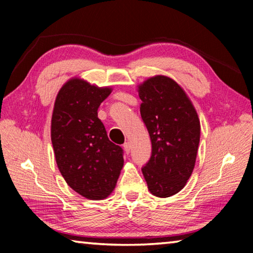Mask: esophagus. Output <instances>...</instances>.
<instances>
[{"label": "esophagus", "mask_w": 253, "mask_h": 253, "mask_svg": "<svg viewBox=\"0 0 253 253\" xmlns=\"http://www.w3.org/2000/svg\"><path fill=\"white\" fill-rule=\"evenodd\" d=\"M124 149H125L126 154H129V152H130V144L129 143L124 144Z\"/></svg>", "instance_id": "esophagus-1"}]
</instances>
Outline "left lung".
Returning a JSON list of instances; mask_svg holds the SVG:
<instances>
[{
  "instance_id": "8db88e82",
  "label": "left lung",
  "mask_w": 253,
  "mask_h": 253,
  "mask_svg": "<svg viewBox=\"0 0 253 253\" xmlns=\"http://www.w3.org/2000/svg\"><path fill=\"white\" fill-rule=\"evenodd\" d=\"M140 116L152 140V155L142 168L148 190L169 198L185 186L200 143V121L192 102L173 79L156 76L139 87Z\"/></svg>"
}]
</instances>
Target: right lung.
Here are the masks:
<instances>
[{
    "mask_svg": "<svg viewBox=\"0 0 253 253\" xmlns=\"http://www.w3.org/2000/svg\"><path fill=\"white\" fill-rule=\"evenodd\" d=\"M110 92V88L71 79L54 102L51 140L55 161L68 185L85 199H106L124 165L123 148L110 142L98 118V108Z\"/></svg>",
    "mask_w": 253,
    "mask_h": 253,
    "instance_id": "1",
    "label": "right lung"
}]
</instances>
